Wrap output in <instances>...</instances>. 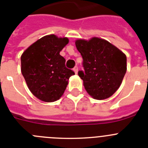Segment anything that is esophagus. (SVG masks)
<instances>
[{
    "instance_id": "esophagus-1",
    "label": "esophagus",
    "mask_w": 148,
    "mask_h": 148,
    "mask_svg": "<svg viewBox=\"0 0 148 148\" xmlns=\"http://www.w3.org/2000/svg\"><path fill=\"white\" fill-rule=\"evenodd\" d=\"M73 70H74V72H75V74H77V73H78V67H77V66H75V67L73 68Z\"/></svg>"
}]
</instances>
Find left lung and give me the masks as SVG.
Masks as SVG:
<instances>
[{
    "instance_id": "8db88e82",
    "label": "left lung",
    "mask_w": 148,
    "mask_h": 148,
    "mask_svg": "<svg viewBox=\"0 0 148 148\" xmlns=\"http://www.w3.org/2000/svg\"><path fill=\"white\" fill-rule=\"evenodd\" d=\"M75 46L83 58L84 70L78 75L93 98L104 100L120 87L126 73V56L114 45L100 38L78 40Z\"/></svg>"
}]
</instances>
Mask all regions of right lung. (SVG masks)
<instances>
[{"label":"right lung","instance_id":"1","mask_svg":"<svg viewBox=\"0 0 148 148\" xmlns=\"http://www.w3.org/2000/svg\"><path fill=\"white\" fill-rule=\"evenodd\" d=\"M67 38L55 35L43 36L28 47L21 56V72L32 94L45 102L62 97L71 75L59 54L68 43Z\"/></svg>","mask_w":148,"mask_h":148}]
</instances>
